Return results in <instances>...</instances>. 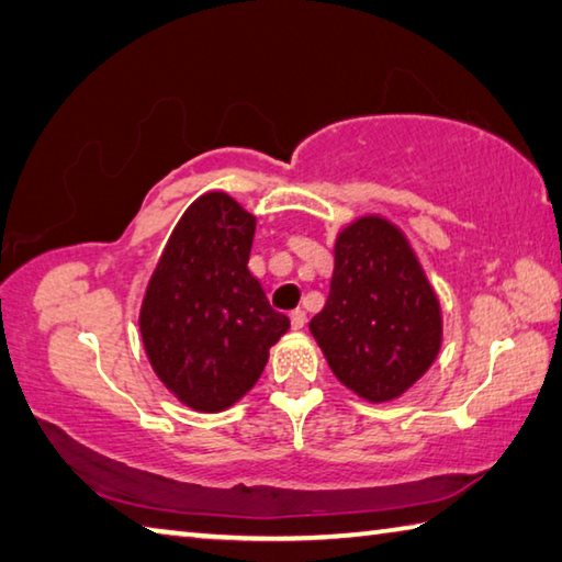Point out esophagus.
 <instances>
[{
	"instance_id": "esophagus-1",
	"label": "esophagus",
	"mask_w": 562,
	"mask_h": 562,
	"mask_svg": "<svg viewBox=\"0 0 562 562\" xmlns=\"http://www.w3.org/2000/svg\"><path fill=\"white\" fill-rule=\"evenodd\" d=\"M303 326H306V311H301V308L291 311V328L301 330Z\"/></svg>"
}]
</instances>
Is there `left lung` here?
Returning <instances> with one entry per match:
<instances>
[{"label": "left lung", "mask_w": 562, "mask_h": 562, "mask_svg": "<svg viewBox=\"0 0 562 562\" xmlns=\"http://www.w3.org/2000/svg\"><path fill=\"white\" fill-rule=\"evenodd\" d=\"M308 328L333 375L368 402L400 397L437 360L439 299L385 216H360L338 234L328 301Z\"/></svg>", "instance_id": "8db88e82"}]
</instances>
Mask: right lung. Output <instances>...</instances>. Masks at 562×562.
<instances>
[{"mask_svg":"<svg viewBox=\"0 0 562 562\" xmlns=\"http://www.w3.org/2000/svg\"><path fill=\"white\" fill-rule=\"evenodd\" d=\"M256 216L226 192L187 206L147 281L140 336L162 385L196 412H222L261 378L291 328L249 271Z\"/></svg>","mask_w":562,"mask_h":562,"instance_id":"1","label":"right lung"}]
</instances>
